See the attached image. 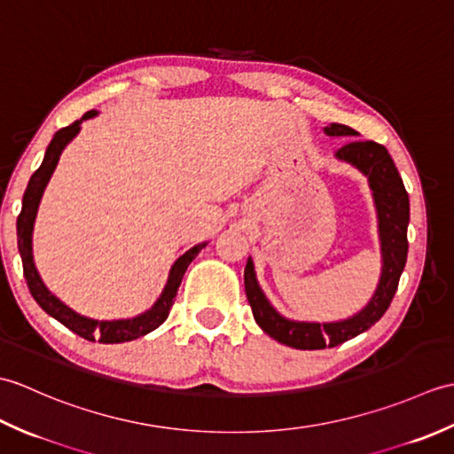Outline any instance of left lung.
Listing matches in <instances>:
<instances>
[{
	"label": "left lung",
	"mask_w": 454,
	"mask_h": 454,
	"mask_svg": "<svg viewBox=\"0 0 454 454\" xmlns=\"http://www.w3.org/2000/svg\"><path fill=\"white\" fill-rule=\"evenodd\" d=\"M327 137H359V132L332 122L324 127ZM335 158L351 163L369 179L372 191L376 218H379V238L382 269L376 291L363 310L337 322H298L278 314L267 301L265 293L257 283L254 259L247 257L244 271V285L249 306L257 325L271 335L275 341L294 347V349H324L335 347L355 335L369 330L388 310L400 283V275L408 259V224L410 199L400 173L394 166L388 150L376 142H347L335 152Z\"/></svg>",
	"instance_id": "8db88e82"
}]
</instances>
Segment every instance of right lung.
Returning <instances> with one entry per match:
<instances>
[{
    "mask_svg": "<svg viewBox=\"0 0 454 454\" xmlns=\"http://www.w3.org/2000/svg\"><path fill=\"white\" fill-rule=\"evenodd\" d=\"M93 117H98V111H88L80 121H75L70 124V127L58 130L54 134V138L51 140V144H48L41 168L33 173L25 189L21 215L17 216V247H19V254H21L23 273H25L28 291H31L36 304L41 306L48 316H52L54 320L64 324L67 330L82 335L83 340L88 341L99 340L101 343H122V341H132L140 335L153 332L156 327H160L168 320L173 301H176L177 291H179L181 278L185 275L189 263L199 255V252L207 246V242L191 247L189 252L183 254L177 262L171 265L168 283L163 286L160 298L153 302L150 310L134 317H127V320H93V317L82 316L75 310H72V308L66 306L60 298L48 291L41 275L36 271L35 259H33V228H35L36 210H38V205H41L43 192L48 185V181H51L52 173L58 166V160H60V153L64 152L67 144L78 137V132L82 130V122Z\"/></svg>",
    "mask_w": 454,
    "mask_h": 454,
    "instance_id": "add662e5",
    "label": "right lung"
}]
</instances>
